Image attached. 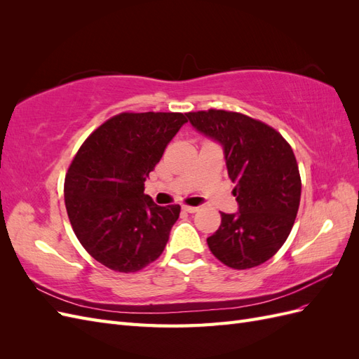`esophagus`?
Listing matches in <instances>:
<instances>
[{"mask_svg":"<svg viewBox=\"0 0 359 359\" xmlns=\"http://www.w3.org/2000/svg\"><path fill=\"white\" fill-rule=\"evenodd\" d=\"M182 211H186V212H198V211H199V208H198V206L182 205Z\"/></svg>","mask_w":359,"mask_h":359,"instance_id":"obj_1","label":"esophagus"}]
</instances>
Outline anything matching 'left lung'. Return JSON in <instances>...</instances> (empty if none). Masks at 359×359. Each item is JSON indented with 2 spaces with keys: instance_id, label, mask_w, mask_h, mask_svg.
Wrapping results in <instances>:
<instances>
[{
  "instance_id": "obj_1",
  "label": "left lung",
  "mask_w": 359,
  "mask_h": 359,
  "mask_svg": "<svg viewBox=\"0 0 359 359\" xmlns=\"http://www.w3.org/2000/svg\"><path fill=\"white\" fill-rule=\"evenodd\" d=\"M198 132L224 149L227 175L235 184L240 211L222 212V224L206 243L233 269L266 262L285 244L295 223L301 177L295 154L276 128L240 112H189Z\"/></svg>"
}]
</instances>
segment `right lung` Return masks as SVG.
<instances>
[{"label": "right lung", "instance_id": "obj_1", "mask_svg": "<svg viewBox=\"0 0 359 359\" xmlns=\"http://www.w3.org/2000/svg\"><path fill=\"white\" fill-rule=\"evenodd\" d=\"M187 118L123 112L85 139L72 160L64 201L73 232L97 262L137 273L163 253L180 205L158 206L144 182Z\"/></svg>", "mask_w": 359, "mask_h": 359}]
</instances>
